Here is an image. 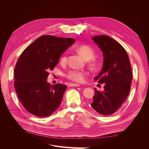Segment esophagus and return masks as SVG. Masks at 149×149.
<instances>
[{"label": "esophagus", "instance_id": "34e87169", "mask_svg": "<svg viewBox=\"0 0 149 149\" xmlns=\"http://www.w3.org/2000/svg\"><path fill=\"white\" fill-rule=\"evenodd\" d=\"M79 84H74V83H70L69 84V86H74V87H78L79 86Z\"/></svg>", "mask_w": 149, "mask_h": 149}]
</instances>
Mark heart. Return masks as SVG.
<instances>
[{
    "label": "heart",
    "mask_w": 149,
    "mask_h": 149,
    "mask_svg": "<svg viewBox=\"0 0 149 149\" xmlns=\"http://www.w3.org/2000/svg\"><path fill=\"white\" fill-rule=\"evenodd\" d=\"M77 51L85 59L89 60L88 63L92 68H96L97 66V63L96 60L93 59V57L95 55V52L94 49L89 45H79L76 48ZM67 61V56L66 54H64L61 58L60 62L62 64H65ZM86 73L84 71L76 70H70L66 74V77L72 81L81 83H83L86 78Z\"/></svg>",
    "instance_id": "heart-1"
}]
</instances>
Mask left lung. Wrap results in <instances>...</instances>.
Masks as SVG:
<instances>
[{
  "mask_svg": "<svg viewBox=\"0 0 149 149\" xmlns=\"http://www.w3.org/2000/svg\"><path fill=\"white\" fill-rule=\"evenodd\" d=\"M103 52L102 68L94 78L104 84V91L95 89L91 106L98 113L110 115L118 111L127 99L132 80L129 58L123 47L107 35L93 37Z\"/></svg>",
  "mask_w": 149,
  "mask_h": 149,
  "instance_id": "obj_1",
  "label": "left lung"
}]
</instances>
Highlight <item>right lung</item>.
<instances>
[{"mask_svg": "<svg viewBox=\"0 0 149 149\" xmlns=\"http://www.w3.org/2000/svg\"><path fill=\"white\" fill-rule=\"evenodd\" d=\"M74 42L71 38L42 35L22 53L13 72L14 88L22 104L31 114L47 117L60 105L67 86L51 85L47 79L61 55Z\"/></svg>", "mask_w": 149, "mask_h": 149, "instance_id": "add662e5", "label": "right lung"}]
</instances>
